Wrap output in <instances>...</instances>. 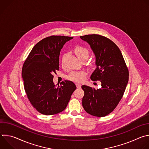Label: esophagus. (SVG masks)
I'll return each instance as SVG.
<instances>
[{
  "mask_svg": "<svg viewBox=\"0 0 149 149\" xmlns=\"http://www.w3.org/2000/svg\"><path fill=\"white\" fill-rule=\"evenodd\" d=\"M76 86H77V87L78 88H80V87H81V85L80 84H78V83H77V84H76Z\"/></svg>",
  "mask_w": 149,
  "mask_h": 149,
  "instance_id": "esophagus-1",
  "label": "esophagus"
}]
</instances>
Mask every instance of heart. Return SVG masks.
I'll return each mask as SVG.
<instances>
[{"mask_svg":"<svg viewBox=\"0 0 149 149\" xmlns=\"http://www.w3.org/2000/svg\"><path fill=\"white\" fill-rule=\"evenodd\" d=\"M74 52L80 60L84 58L87 59L90 55L89 50L87 48L82 46H77L74 49ZM86 75L87 72L84 71H72L67 75V78L71 81L82 82L86 78Z\"/></svg>","mask_w":149,"mask_h":149,"instance_id":"obj_1","label":"heart"}]
</instances>
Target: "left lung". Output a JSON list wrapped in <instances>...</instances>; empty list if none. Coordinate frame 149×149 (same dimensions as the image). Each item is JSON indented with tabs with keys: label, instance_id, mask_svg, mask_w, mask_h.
I'll return each mask as SVG.
<instances>
[{
	"label": "left lung",
	"instance_id": "left-lung-1",
	"mask_svg": "<svg viewBox=\"0 0 149 149\" xmlns=\"http://www.w3.org/2000/svg\"><path fill=\"white\" fill-rule=\"evenodd\" d=\"M80 38L90 45L96 57L97 68L91 79L101 82L97 90L82 85V104L88 114L104 117L113 111L121 100L129 81V69L119 48L110 39L97 34Z\"/></svg>",
	"mask_w": 149,
	"mask_h": 149
}]
</instances>
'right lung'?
Masks as SVG:
<instances>
[{
  "label": "right lung",
  "instance_id": "1",
  "mask_svg": "<svg viewBox=\"0 0 149 149\" xmlns=\"http://www.w3.org/2000/svg\"><path fill=\"white\" fill-rule=\"evenodd\" d=\"M73 37L52 35L33 47L25 59L22 70L24 88L33 107L40 114L51 116L64 110L77 88L71 81L56 87L54 73L59 70L60 51Z\"/></svg>",
  "mask_w": 149,
  "mask_h": 149
}]
</instances>
